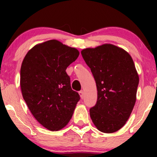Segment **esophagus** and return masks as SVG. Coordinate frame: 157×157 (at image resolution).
Returning a JSON list of instances; mask_svg holds the SVG:
<instances>
[{"label":"esophagus","mask_w":157,"mask_h":157,"mask_svg":"<svg viewBox=\"0 0 157 157\" xmlns=\"http://www.w3.org/2000/svg\"><path fill=\"white\" fill-rule=\"evenodd\" d=\"M78 94H79V95H80V96L81 97V98H82L83 97V91H82V90H81V91H80L78 92Z\"/></svg>","instance_id":"34e87169"}]
</instances>
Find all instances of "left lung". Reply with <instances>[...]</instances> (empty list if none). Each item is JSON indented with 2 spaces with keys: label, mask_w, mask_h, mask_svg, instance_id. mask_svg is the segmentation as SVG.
I'll return each instance as SVG.
<instances>
[{
  "label": "left lung",
  "mask_w": 157,
  "mask_h": 157,
  "mask_svg": "<svg viewBox=\"0 0 157 157\" xmlns=\"http://www.w3.org/2000/svg\"><path fill=\"white\" fill-rule=\"evenodd\" d=\"M97 87V101L90 109L91 119L100 132L119 130L136 102L139 76L131 56L112 44L81 51Z\"/></svg>",
  "instance_id": "1"
}]
</instances>
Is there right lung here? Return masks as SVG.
<instances>
[{
  "instance_id": "1",
  "label": "right lung",
  "mask_w": 157,
  "mask_h": 157,
  "mask_svg": "<svg viewBox=\"0 0 157 157\" xmlns=\"http://www.w3.org/2000/svg\"><path fill=\"white\" fill-rule=\"evenodd\" d=\"M78 55L77 49L50 40L32 48L23 59L21 68L23 99L35 119L47 129L63 128L80 100L66 72Z\"/></svg>"
}]
</instances>
